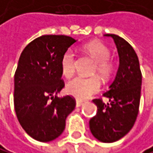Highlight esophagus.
Segmentation results:
<instances>
[{
    "label": "esophagus",
    "mask_w": 153,
    "mask_h": 153,
    "mask_svg": "<svg viewBox=\"0 0 153 153\" xmlns=\"http://www.w3.org/2000/svg\"><path fill=\"white\" fill-rule=\"evenodd\" d=\"M84 104L83 102H81V100H76V107H80V106H82Z\"/></svg>",
    "instance_id": "34e87169"
}]
</instances>
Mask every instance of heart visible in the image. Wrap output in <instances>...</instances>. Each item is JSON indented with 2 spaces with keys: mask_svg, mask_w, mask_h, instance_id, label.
<instances>
[{
  "mask_svg": "<svg viewBox=\"0 0 153 153\" xmlns=\"http://www.w3.org/2000/svg\"><path fill=\"white\" fill-rule=\"evenodd\" d=\"M84 49L85 53L95 61L93 72L98 73L102 79H108L114 70V66L109 60V49L100 42L88 43ZM60 70L62 75L66 78H69L73 75L75 70V55L71 50H68L63 54L60 61ZM100 87L102 83L97 76L89 78L77 76L67 84L66 92L75 99L84 100L98 93Z\"/></svg>",
  "mask_w": 153,
  "mask_h": 153,
  "instance_id": "1",
  "label": "heart"
}]
</instances>
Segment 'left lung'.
<instances>
[{
    "label": "left lung",
    "instance_id": "8db88e82",
    "mask_svg": "<svg viewBox=\"0 0 153 153\" xmlns=\"http://www.w3.org/2000/svg\"><path fill=\"white\" fill-rule=\"evenodd\" d=\"M116 43L120 66L116 78L103 96L109 99L104 103L102 99L93 100L98 112L89 120L94 137L102 142L120 140L133 128L139 112L142 73L139 60L134 48L125 39L107 33Z\"/></svg>",
    "mask_w": 153,
    "mask_h": 153
}]
</instances>
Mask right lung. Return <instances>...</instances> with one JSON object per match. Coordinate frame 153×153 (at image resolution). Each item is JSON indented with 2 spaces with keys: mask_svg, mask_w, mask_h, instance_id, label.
<instances>
[{
  "mask_svg": "<svg viewBox=\"0 0 153 153\" xmlns=\"http://www.w3.org/2000/svg\"><path fill=\"white\" fill-rule=\"evenodd\" d=\"M75 42L68 36H42L27 45L19 56L14 78L15 112L21 127L37 141L57 138L75 108L73 97L56 96L65 86L61 58Z\"/></svg>",
  "mask_w": 153,
  "mask_h": 153,
  "instance_id": "1",
  "label": "right lung"
}]
</instances>
